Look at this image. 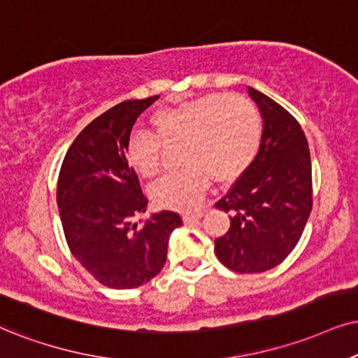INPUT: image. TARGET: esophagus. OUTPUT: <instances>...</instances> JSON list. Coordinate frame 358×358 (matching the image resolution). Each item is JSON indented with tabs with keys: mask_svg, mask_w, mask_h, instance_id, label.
<instances>
[{
	"mask_svg": "<svg viewBox=\"0 0 358 358\" xmlns=\"http://www.w3.org/2000/svg\"><path fill=\"white\" fill-rule=\"evenodd\" d=\"M203 216V211H194V213H185L183 215V221L185 223H194V221H198Z\"/></svg>",
	"mask_w": 358,
	"mask_h": 358,
	"instance_id": "esophagus-1",
	"label": "esophagus"
}]
</instances>
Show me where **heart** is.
I'll use <instances>...</instances> for the list:
<instances>
[{"instance_id": "b5f03b06", "label": "heart", "mask_w": 358, "mask_h": 358, "mask_svg": "<svg viewBox=\"0 0 358 358\" xmlns=\"http://www.w3.org/2000/svg\"><path fill=\"white\" fill-rule=\"evenodd\" d=\"M153 132L135 130L125 143L127 164L143 178L162 166V143L182 142V170L152 188L158 206L192 210L201 201L210 178L238 180L256 160L262 142V117L256 103L236 94H210L160 108L152 115Z\"/></svg>"}]
</instances>
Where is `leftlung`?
Instances as JSON below:
<instances>
[{"instance_id": "obj_1", "label": "left lung", "mask_w": 358, "mask_h": 358, "mask_svg": "<svg viewBox=\"0 0 358 358\" xmlns=\"http://www.w3.org/2000/svg\"><path fill=\"white\" fill-rule=\"evenodd\" d=\"M259 107L262 142L256 160L216 208L229 213L228 233L215 239V252L241 274L278 266L299 243L312 210V165L299 122L273 99L248 89Z\"/></svg>"}]
</instances>
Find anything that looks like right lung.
<instances>
[{"mask_svg":"<svg viewBox=\"0 0 358 358\" xmlns=\"http://www.w3.org/2000/svg\"><path fill=\"white\" fill-rule=\"evenodd\" d=\"M160 96L117 103L94 119L67 150L57 180V206L72 256L103 286L132 289L152 280L166 261L175 211L143 223L148 198L127 164L125 143L137 117Z\"/></svg>","mask_w":358,"mask_h":358,"instance_id":"1","label":"right lung"}]
</instances>
